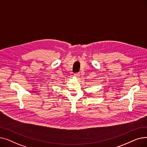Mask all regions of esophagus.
Here are the masks:
<instances>
[{
    "mask_svg": "<svg viewBox=\"0 0 147 147\" xmlns=\"http://www.w3.org/2000/svg\"><path fill=\"white\" fill-rule=\"evenodd\" d=\"M74 77H76V78H79V77H80V74H79V73H75V74H74Z\"/></svg>",
    "mask_w": 147,
    "mask_h": 147,
    "instance_id": "34e87169",
    "label": "esophagus"
}]
</instances>
